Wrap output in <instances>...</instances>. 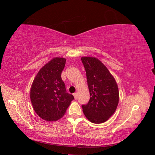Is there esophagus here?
Listing matches in <instances>:
<instances>
[{"mask_svg":"<svg viewBox=\"0 0 155 155\" xmlns=\"http://www.w3.org/2000/svg\"><path fill=\"white\" fill-rule=\"evenodd\" d=\"M74 98H75V99L77 100V98H78V93H77V92L74 93Z\"/></svg>","mask_w":155,"mask_h":155,"instance_id":"esophagus-1","label":"esophagus"}]
</instances>
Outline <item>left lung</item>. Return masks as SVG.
Returning <instances> with one entry per match:
<instances>
[{
    "mask_svg": "<svg viewBox=\"0 0 155 155\" xmlns=\"http://www.w3.org/2000/svg\"><path fill=\"white\" fill-rule=\"evenodd\" d=\"M90 100L82 105L86 118L94 124L104 123L114 113L119 102L118 87L113 76L100 59L82 57Z\"/></svg>",
    "mask_w": 155,
    "mask_h": 155,
    "instance_id": "1",
    "label": "left lung"
}]
</instances>
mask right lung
Segmentation results:
<instances>
[{
	"instance_id": "right-lung-1",
	"label": "right lung",
	"mask_w": 155,
	"mask_h": 155,
	"mask_svg": "<svg viewBox=\"0 0 155 155\" xmlns=\"http://www.w3.org/2000/svg\"><path fill=\"white\" fill-rule=\"evenodd\" d=\"M65 63V58H53L39 70L31 84L33 108L44 120L54 121L62 118L74 98L67 92L61 77Z\"/></svg>"
}]
</instances>
